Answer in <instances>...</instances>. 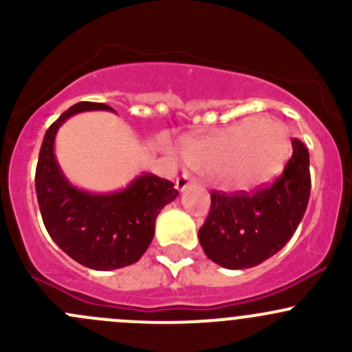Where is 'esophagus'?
<instances>
[{
  "mask_svg": "<svg viewBox=\"0 0 352 352\" xmlns=\"http://www.w3.org/2000/svg\"><path fill=\"white\" fill-rule=\"evenodd\" d=\"M192 184H194V179H192V177H190L189 173H182V175H180L179 179H177L175 186H177V189H179L180 192H182V190H186L187 187L192 186Z\"/></svg>",
  "mask_w": 352,
  "mask_h": 352,
  "instance_id": "esophagus-1",
  "label": "esophagus"
}]
</instances>
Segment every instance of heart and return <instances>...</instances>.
<instances>
[{"instance_id":"b5f03b06","label":"heart","mask_w":352,"mask_h":352,"mask_svg":"<svg viewBox=\"0 0 352 352\" xmlns=\"http://www.w3.org/2000/svg\"><path fill=\"white\" fill-rule=\"evenodd\" d=\"M289 156V136L276 119H247L216 131L187 148L190 166L218 172L226 166V179L242 190L272 182Z\"/></svg>"}]
</instances>
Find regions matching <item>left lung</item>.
Masks as SVG:
<instances>
[{"label": "left lung", "mask_w": 352, "mask_h": 352, "mask_svg": "<svg viewBox=\"0 0 352 352\" xmlns=\"http://www.w3.org/2000/svg\"><path fill=\"white\" fill-rule=\"evenodd\" d=\"M293 155L267 187L248 192H211V208L199 242L212 262L248 269L267 261L289 242L310 199V155L294 138Z\"/></svg>", "instance_id": "obj_1"}]
</instances>
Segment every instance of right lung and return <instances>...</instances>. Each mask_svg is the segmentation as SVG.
Returning <instances> with one entry per match:
<instances>
[{
  "label": "right lung",
  "mask_w": 352,
  "mask_h": 352,
  "mask_svg": "<svg viewBox=\"0 0 352 352\" xmlns=\"http://www.w3.org/2000/svg\"><path fill=\"white\" fill-rule=\"evenodd\" d=\"M85 110L113 109L80 102L51 124L38 153L35 192L45 230L58 247L85 267L110 271L140 261L153 240L156 216L179 190L153 173L136 177L113 194H90L71 186L56 162L54 140L66 119Z\"/></svg>",
  "instance_id": "1"
}]
</instances>
